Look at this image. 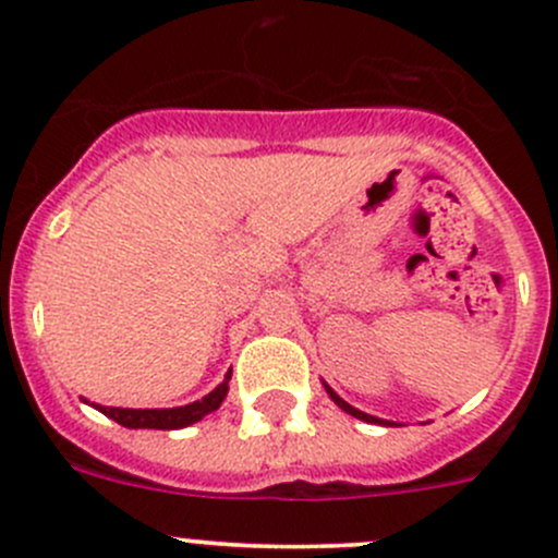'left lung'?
Listing matches in <instances>:
<instances>
[{"instance_id": "1", "label": "left lung", "mask_w": 558, "mask_h": 558, "mask_svg": "<svg viewBox=\"0 0 558 558\" xmlns=\"http://www.w3.org/2000/svg\"><path fill=\"white\" fill-rule=\"evenodd\" d=\"M324 388H326V393H329V397H331V402H335V404H337V408H340V410H345V413H348V415H353V418H359V421H367V424H380V426H397V424H393V421L378 418V415H369V413H364V410H359V408H353V404H348V402H345V399H342V397H340V393H337V391H335V388H331V386H326V384H324Z\"/></svg>"}]
</instances>
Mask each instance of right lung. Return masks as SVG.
I'll return each mask as SVG.
<instances>
[{"instance_id": "add662e5", "label": "right lung", "mask_w": 558, "mask_h": 558, "mask_svg": "<svg viewBox=\"0 0 558 558\" xmlns=\"http://www.w3.org/2000/svg\"><path fill=\"white\" fill-rule=\"evenodd\" d=\"M229 380H232V369L227 378L213 388L207 397L196 399V402L183 404V408H154V410H134V408H105V404H94L99 413L112 418L116 424L126 426V429H183V426L196 424L205 418L207 413L221 408V402L229 393Z\"/></svg>"}]
</instances>
